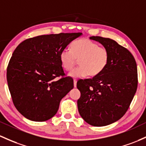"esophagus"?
<instances>
[{"label":"esophagus","instance_id":"34e87169","mask_svg":"<svg viewBox=\"0 0 146 146\" xmlns=\"http://www.w3.org/2000/svg\"><path fill=\"white\" fill-rule=\"evenodd\" d=\"M73 84H74V87H76V86H77V80H73Z\"/></svg>","mask_w":146,"mask_h":146}]
</instances>
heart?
I'll return each instance as SVG.
<instances>
[{
  "label": "heart",
  "instance_id": "obj_1",
  "mask_svg": "<svg viewBox=\"0 0 146 146\" xmlns=\"http://www.w3.org/2000/svg\"><path fill=\"white\" fill-rule=\"evenodd\" d=\"M109 57V52L105 48L100 47L88 39L73 41L70 44V50H62L60 55L62 66L68 71L76 65L77 60H79V66L68 73V76L74 78L100 74L106 68Z\"/></svg>",
  "mask_w": 146,
  "mask_h": 146
}]
</instances>
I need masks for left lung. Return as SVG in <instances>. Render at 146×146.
I'll list each match as a JSON object with an SVG mask.
<instances>
[{"instance_id": "1", "label": "left lung", "mask_w": 146, "mask_h": 146, "mask_svg": "<svg viewBox=\"0 0 146 146\" xmlns=\"http://www.w3.org/2000/svg\"><path fill=\"white\" fill-rule=\"evenodd\" d=\"M90 39L108 50L109 62L100 74L78 81V108L86 123L101 127L118 121L127 111L137 89V67L132 53L114 40L97 36Z\"/></svg>"}]
</instances>
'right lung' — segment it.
<instances>
[{"instance_id":"obj_1","label":"right lung","mask_w":146,"mask_h":146,"mask_svg":"<svg viewBox=\"0 0 146 146\" xmlns=\"http://www.w3.org/2000/svg\"><path fill=\"white\" fill-rule=\"evenodd\" d=\"M82 33L41 35L21 43L7 68V80L17 110L30 121H46L58 111L62 98L73 89L60 62L62 50ZM57 76H61L56 81Z\"/></svg>"}]
</instances>
